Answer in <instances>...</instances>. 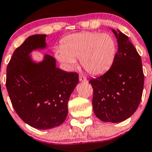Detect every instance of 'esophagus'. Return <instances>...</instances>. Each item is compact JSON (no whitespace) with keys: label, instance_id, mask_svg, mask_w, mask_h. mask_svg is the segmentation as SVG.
<instances>
[{"label":"esophagus","instance_id":"obj_1","mask_svg":"<svg viewBox=\"0 0 152 152\" xmlns=\"http://www.w3.org/2000/svg\"><path fill=\"white\" fill-rule=\"evenodd\" d=\"M79 81L82 82H87V79H86V77L83 76H79Z\"/></svg>","mask_w":152,"mask_h":152}]
</instances>
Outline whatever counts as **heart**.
I'll return each mask as SVG.
<instances>
[{"label": "heart", "instance_id": "1", "mask_svg": "<svg viewBox=\"0 0 152 152\" xmlns=\"http://www.w3.org/2000/svg\"><path fill=\"white\" fill-rule=\"evenodd\" d=\"M116 53L114 38L108 34L81 32L64 38L56 57L67 69L76 66V59L87 73L99 75L111 66Z\"/></svg>", "mask_w": 152, "mask_h": 152}]
</instances>
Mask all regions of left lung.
<instances>
[{"label": "left lung", "instance_id": "obj_1", "mask_svg": "<svg viewBox=\"0 0 152 152\" xmlns=\"http://www.w3.org/2000/svg\"><path fill=\"white\" fill-rule=\"evenodd\" d=\"M118 51L110 70L89 81L93 88L95 115L104 122L118 123L136 111L141 101L144 84L141 58L129 37L112 28Z\"/></svg>", "mask_w": 152, "mask_h": 152}]
</instances>
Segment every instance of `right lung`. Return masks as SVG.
I'll list each match as a JSON object with an SVG mask.
<instances>
[{"label":"right lung","instance_id":"1","mask_svg":"<svg viewBox=\"0 0 152 152\" xmlns=\"http://www.w3.org/2000/svg\"><path fill=\"white\" fill-rule=\"evenodd\" d=\"M46 36L28 37L14 51L7 69L6 86L15 112L26 124L39 129L54 128L65 121L67 102L79 83V74L56 67L50 55L45 54L40 61L34 59V50H48Z\"/></svg>","mask_w":152,"mask_h":152}]
</instances>
